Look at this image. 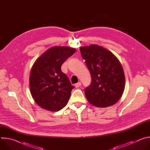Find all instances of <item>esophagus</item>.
Returning <instances> with one entry per match:
<instances>
[{"mask_svg":"<svg viewBox=\"0 0 150 150\" xmlns=\"http://www.w3.org/2000/svg\"><path fill=\"white\" fill-rule=\"evenodd\" d=\"M81 83L79 82L76 83L75 85V86L76 88H79V87L81 86Z\"/></svg>","mask_w":150,"mask_h":150,"instance_id":"obj_1","label":"esophagus"}]
</instances>
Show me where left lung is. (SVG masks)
<instances>
[{
  "instance_id": "left-lung-1",
  "label": "left lung",
  "mask_w": 150,
  "mask_h": 150,
  "mask_svg": "<svg viewBox=\"0 0 150 150\" xmlns=\"http://www.w3.org/2000/svg\"><path fill=\"white\" fill-rule=\"evenodd\" d=\"M79 50L92 79L85 89L87 100L98 108L114 105L121 98L125 86L119 60L110 51L97 45L81 47Z\"/></svg>"
}]
</instances>
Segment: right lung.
<instances>
[{"label": "right lung", "instance_id": "add662e5", "mask_svg": "<svg viewBox=\"0 0 150 150\" xmlns=\"http://www.w3.org/2000/svg\"><path fill=\"white\" fill-rule=\"evenodd\" d=\"M76 50L54 46L34 63L30 75V88L35 102L45 110L57 112L65 107L74 87L61 71V66Z\"/></svg>", "mask_w": 150, "mask_h": 150}]
</instances>
